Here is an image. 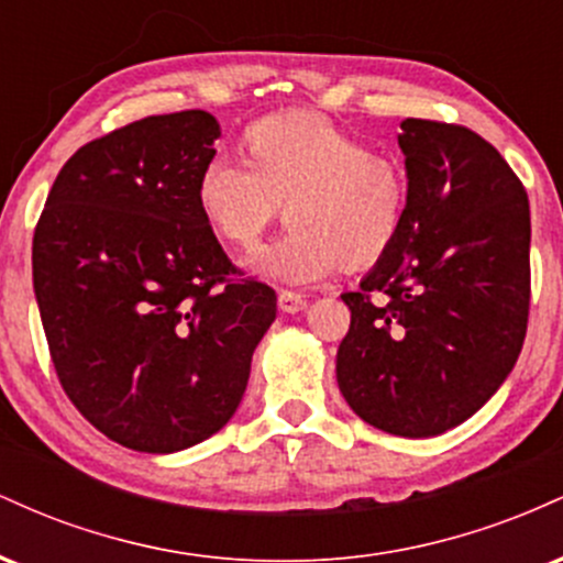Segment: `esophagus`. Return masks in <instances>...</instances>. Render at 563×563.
<instances>
[{
	"label": "esophagus",
	"instance_id": "34e87169",
	"mask_svg": "<svg viewBox=\"0 0 563 563\" xmlns=\"http://www.w3.org/2000/svg\"><path fill=\"white\" fill-rule=\"evenodd\" d=\"M277 307H280V312L296 314L307 307V299H303L301 294H294V290H280V294H277Z\"/></svg>",
	"mask_w": 563,
	"mask_h": 563
}]
</instances>
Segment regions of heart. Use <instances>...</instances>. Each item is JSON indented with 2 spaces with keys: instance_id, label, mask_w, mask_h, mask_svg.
<instances>
[{
  "instance_id": "b5f03b06",
  "label": "heart",
  "mask_w": 563,
  "mask_h": 563,
  "mask_svg": "<svg viewBox=\"0 0 563 563\" xmlns=\"http://www.w3.org/2000/svg\"><path fill=\"white\" fill-rule=\"evenodd\" d=\"M243 164L200 172V217L232 249L251 251L283 214L294 230L249 262L254 275L303 286L344 264L365 269L397 243L407 177L397 158L309 113H277L245 126Z\"/></svg>"
}]
</instances>
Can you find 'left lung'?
I'll return each instance as SVG.
<instances>
[{
  "mask_svg": "<svg viewBox=\"0 0 563 563\" xmlns=\"http://www.w3.org/2000/svg\"><path fill=\"white\" fill-rule=\"evenodd\" d=\"M407 214L360 290L335 354L344 399L394 437L468 421L514 371L529 314V200L466 126L405 119Z\"/></svg>",
  "mask_w": 563,
  "mask_h": 563,
  "instance_id": "left-lung-1",
  "label": "left lung"
}]
</instances>
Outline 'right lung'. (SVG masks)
Returning a JSON list of instances; mask_svg holds the SVG:
<instances>
[{"label":"right lung","mask_w":563,"mask_h":563,"mask_svg":"<svg viewBox=\"0 0 563 563\" xmlns=\"http://www.w3.org/2000/svg\"><path fill=\"white\" fill-rule=\"evenodd\" d=\"M222 129L147 115L87 142L34 232V294L68 399L113 442L179 452L235 416L275 290L235 273L200 217Z\"/></svg>","instance_id":"add662e5"}]
</instances>
